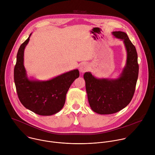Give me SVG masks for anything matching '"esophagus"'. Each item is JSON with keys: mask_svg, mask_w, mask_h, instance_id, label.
<instances>
[{"mask_svg": "<svg viewBox=\"0 0 155 155\" xmlns=\"http://www.w3.org/2000/svg\"><path fill=\"white\" fill-rule=\"evenodd\" d=\"M88 68H89V66H88V65L86 63H81L80 64L79 69H80V72L83 73V72L87 71L88 70Z\"/></svg>", "mask_w": 155, "mask_h": 155, "instance_id": "34e87169", "label": "esophagus"}]
</instances>
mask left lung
Segmentation results:
<instances>
[{
	"instance_id": "8db88e82",
	"label": "left lung",
	"mask_w": 155,
	"mask_h": 155,
	"mask_svg": "<svg viewBox=\"0 0 155 155\" xmlns=\"http://www.w3.org/2000/svg\"><path fill=\"white\" fill-rule=\"evenodd\" d=\"M112 35L123 41L127 57L124 68L117 78H99L90 72H85L87 99L93 111L101 115L117 113L131 101L135 92L139 74L137 53L127 35L114 31Z\"/></svg>"
}]
</instances>
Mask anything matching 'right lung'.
Returning <instances> with one entry per match:
<instances>
[{
  "label": "right lung",
  "instance_id": "obj_1",
  "mask_svg": "<svg viewBox=\"0 0 155 155\" xmlns=\"http://www.w3.org/2000/svg\"><path fill=\"white\" fill-rule=\"evenodd\" d=\"M31 35L21 44L17 53L14 81L18 96L24 107L35 114L53 115L64 107L66 94L74 80L79 77V71L74 69L48 80L28 77L24 65V52Z\"/></svg>",
  "mask_w": 155,
  "mask_h": 155
}]
</instances>
